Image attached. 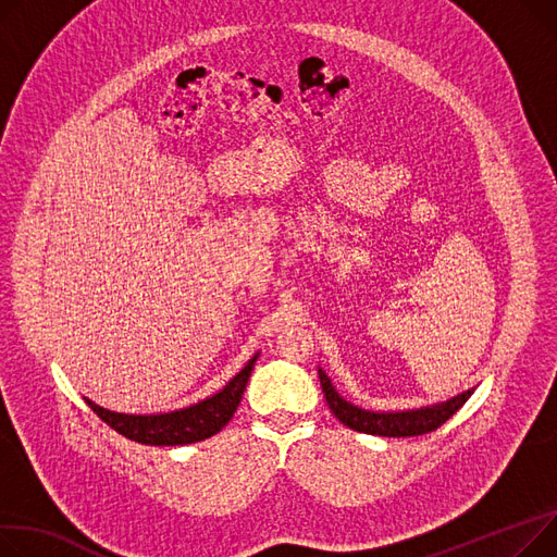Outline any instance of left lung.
Returning <instances> with one entry per match:
<instances>
[{
  "label": "left lung",
  "mask_w": 557,
  "mask_h": 557,
  "mask_svg": "<svg viewBox=\"0 0 557 557\" xmlns=\"http://www.w3.org/2000/svg\"><path fill=\"white\" fill-rule=\"evenodd\" d=\"M320 385L324 392V398L329 403V410L336 414V419L364 434H376V436H419L436 430L438 425L446 423L453 414H457L459 407L472 396V389H466L448 400H441L425 407H414V410H396V412H374L364 410L360 405H354L351 400L343 398L338 389L333 387L331 379L324 374V369L318 367Z\"/></svg>",
  "instance_id": "8db88e82"
}]
</instances>
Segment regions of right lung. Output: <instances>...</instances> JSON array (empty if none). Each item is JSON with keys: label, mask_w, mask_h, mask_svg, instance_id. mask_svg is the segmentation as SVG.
<instances>
[{"label": "right lung", "mask_w": 557, "mask_h": 557, "mask_svg": "<svg viewBox=\"0 0 557 557\" xmlns=\"http://www.w3.org/2000/svg\"><path fill=\"white\" fill-rule=\"evenodd\" d=\"M257 356L259 354H255L244 364L242 372L235 374L216 394L188 407H181V410L159 414H125L111 412L89 398H85V403L109 428H114L129 441L145 443V446H188V443L203 441L228 425L237 412Z\"/></svg>", "instance_id": "1"}]
</instances>
